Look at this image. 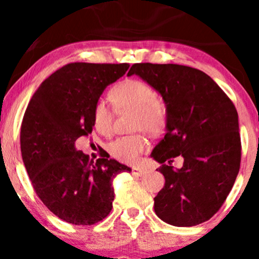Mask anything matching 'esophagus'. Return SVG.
<instances>
[{
	"instance_id": "obj_1",
	"label": "esophagus",
	"mask_w": 259,
	"mask_h": 259,
	"mask_svg": "<svg viewBox=\"0 0 259 259\" xmlns=\"http://www.w3.org/2000/svg\"><path fill=\"white\" fill-rule=\"evenodd\" d=\"M145 169L144 168H140V167H133L132 168V174L136 175V177H141L142 174H145Z\"/></svg>"
}]
</instances>
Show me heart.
I'll list each match as a JSON object with an SVG mask.
<instances>
[{"instance_id":"obj_1","label":"heart","mask_w":259,"mask_h":259,"mask_svg":"<svg viewBox=\"0 0 259 259\" xmlns=\"http://www.w3.org/2000/svg\"><path fill=\"white\" fill-rule=\"evenodd\" d=\"M109 100L117 112L134 111L132 127L145 130L151 135H158L167 125V111L162 102L156 100V92L151 86L140 80H124L112 88ZM114 113L103 101H97L92 108V123L95 129L102 135H111L113 132ZM148 148V140L145 136H123L112 142L109 152L112 157L125 164H134Z\"/></svg>"}]
</instances>
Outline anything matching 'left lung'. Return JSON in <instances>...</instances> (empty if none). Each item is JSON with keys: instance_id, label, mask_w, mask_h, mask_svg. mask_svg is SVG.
<instances>
[{"instance_id": "8db88e82", "label": "left lung", "mask_w": 259, "mask_h": 259, "mask_svg": "<svg viewBox=\"0 0 259 259\" xmlns=\"http://www.w3.org/2000/svg\"><path fill=\"white\" fill-rule=\"evenodd\" d=\"M136 74L162 95L167 133L151 153L164 175L154 212L175 227H194L212 218L239 174L241 139L233 101L202 70L179 64L135 63ZM183 167L174 169L175 156Z\"/></svg>"}]
</instances>
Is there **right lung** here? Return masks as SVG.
<instances>
[{
	"label": "right lung",
	"instance_id": "1",
	"mask_svg": "<svg viewBox=\"0 0 259 259\" xmlns=\"http://www.w3.org/2000/svg\"><path fill=\"white\" fill-rule=\"evenodd\" d=\"M127 69V63H69L41 82L25 109L20 151L31 185L45 206L70 224L105 219L114 200L113 178L132 170L106 151L94 160L74 147L92 133V108L106 86Z\"/></svg>",
	"mask_w": 259,
	"mask_h": 259
}]
</instances>
